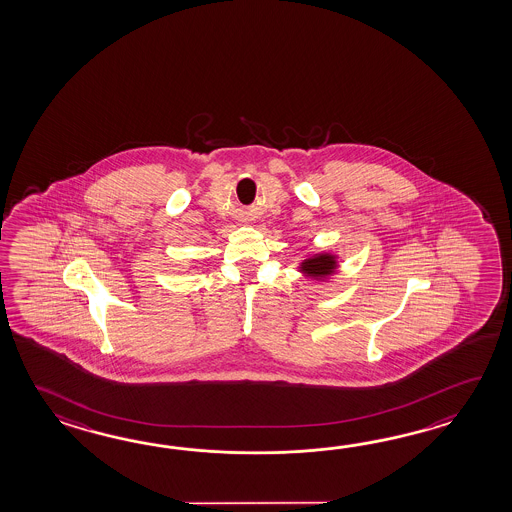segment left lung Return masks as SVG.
Segmentation results:
<instances>
[{"label": "left lung", "mask_w": 512, "mask_h": 512, "mask_svg": "<svg viewBox=\"0 0 512 512\" xmlns=\"http://www.w3.org/2000/svg\"><path fill=\"white\" fill-rule=\"evenodd\" d=\"M337 269V260L331 254H316L313 258L302 261L300 271L311 278H326Z\"/></svg>", "instance_id": "1"}]
</instances>
